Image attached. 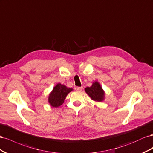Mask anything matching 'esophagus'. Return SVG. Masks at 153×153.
I'll return each instance as SVG.
<instances>
[{"label": "esophagus", "instance_id": "1", "mask_svg": "<svg viewBox=\"0 0 153 153\" xmlns=\"http://www.w3.org/2000/svg\"><path fill=\"white\" fill-rule=\"evenodd\" d=\"M82 89H83V88H82V87L81 86V87H77L76 90H77V91H81Z\"/></svg>", "mask_w": 153, "mask_h": 153}]
</instances>
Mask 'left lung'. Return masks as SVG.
<instances>
[{
	"label": "left lung",
	"mask_w": 153,
	"mask_h": 153,
	"mask_svg": "<svg viewBox=\"0 0 153 153\" xmlns=\"http://www.w3.org/2000/svg\"><path fill=\"white\" fill-rule=\"evenodd\" d=\"M85 92L95 102H102L105 99L106 93L101 84L97 81H94L90 87H86Z\"/></svg>",
	"instance_id": "8db88e82"
}]
</instances>
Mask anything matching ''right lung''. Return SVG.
Wrapping results in <instances>:
<instances>
[{"label": "right lung", "instance_id": "obj_1", "mask_svg": "<svg viewBox=\"0 0 153 153\" xmlns=\"http://www.w3.org/2000/svg\"><path fill=\"white\" fill-rule=\"evenodd\" d=\"M73 91L71 88H68L64 85L58 83L51 91L48 97V102L50 106L54 108H58L62 105L67 95Z\"/></svg>", "mask_w": 153, "mask_h": 153}]
</instances>
